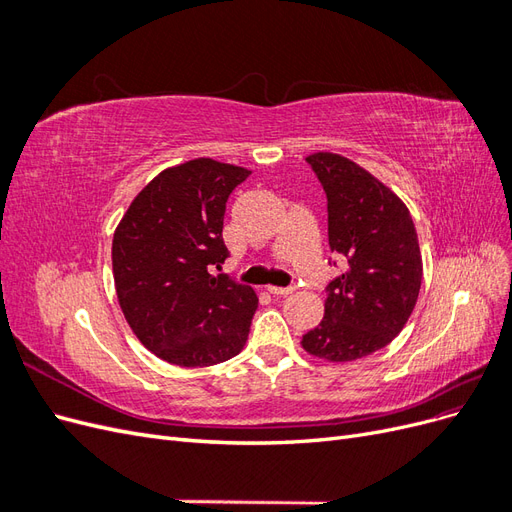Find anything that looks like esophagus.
<instances>
[{
	"mask_svg": "<svg viewBox=\"0 0 512 512\" xmlns=\"http://www.w3.org/2000/svg\"><path fill=\"white\" fill-rule=\"evenodd\" d=\"M271 294H275V297H288V294H292L294 290H297V286H286V288H280V286H269L267 288Z\"/></svg>",
	"mask_w": 512,
	"mask_h": 512,
	"instance_id": "34e87169",
	"label": "esophagus"
}]
</instances>
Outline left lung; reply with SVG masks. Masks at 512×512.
I'll list each match as a JSON object with an SVG mask.
<instances>
[{
    "mask_svg": "<svg viewBox=\"0 0 512 512\" xmlns=\"http://www.w3.org/2000/svg\"><path fill=\"white\" fill-rule=\"evenodd\" d=\"M307 164L327 194L329 247L346 269L327 284L324 318L301 344L320 359L354 361L404 329L421 290V247L408 207L359 164L337 153Z\"/></svg>",
    "mask_w": 512,
    "mask_h": 512,
    "instance_id": "1",
    "label": "left lung"
}]
</instances>
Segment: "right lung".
<instances>
[{"label":"right lung","instance_id":"1","mask_svg":"<svg viewBox=\"0 0 512 512\" xmlns=\"http://www.w3.org/2000/svg\"><path fill=\"white\" fill-rule=\"evenodd\" d=\"M252 173L209 158L166 168L149 181L113 237L121 312L143 346L179 367H207L245 346L256 292L213 275L228 258V196Z\"/></svg>","mask_w":512,"mask_h":512}]
</instances>
